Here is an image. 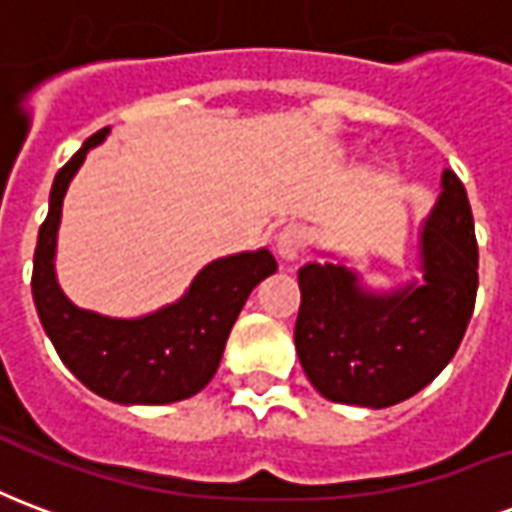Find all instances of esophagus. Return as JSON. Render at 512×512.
Segmentation results:
<instances>
[{
  "mask_svg": "<svg viewBox=\"0 0 512 512\" xmlns=\"http://www.w3.org/2000/svg\"><path fill=\"white\" fill-rule=\"evenodd\" d=\"M304 246H307V233H304V227H299V224H288V227H282L277 233V255L285 263L299 260Z\"/></svg>",
  "mask_w": 512,
  "mask_h": 512,
  "instance_id": "1",
  "label": "esophagus"
}]
</instances>
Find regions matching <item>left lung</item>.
I'll use <instances>...</instances> for the list:
<instances>
[{
	"label": "left lung",
	"instance_id": "left-lung-1",
	"mask_svg": "<svg viewBox=\"0 0 512 512\" xmlns=\"http://www.w3.org/2000/svg\"><path fill=\"white\" fill-rule=\"evenodd\" d=\"M417 252L422 279L392 290L367 288L340 260L299 268L296 354L326 400L395 406L425 389L458 351L477 296V238L452 169L441 172Z\"/></svg>",
	"mask_w": 512,
	"mask_h": 512
}]
</instances>
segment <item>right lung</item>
<instances>
[{"mask_svg": "<svg viewBox=\"0 0 512 512\" xmlns=\"http://www.w3.org/2000/svg\"><path fill=\"white\" fill-rule=\"evenodd\" d=\"M109 136L93 134L57 172L49 216L40 224L32 268V299L57 354L95 395L123 406H164L197 395L208 386L249 293L277 271L263 249L216 257L178 301L139 318H112L76 307L57 282V233L62 200L87 153Z\"/></svg>", "mask_w": 512, "mask_h": 512, "instance_id": "obj_1", "label": "right lung"}]
</instances>
